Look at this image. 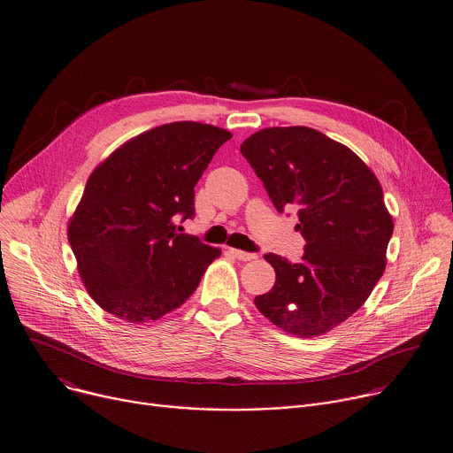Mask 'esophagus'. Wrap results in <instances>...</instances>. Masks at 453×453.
I'll use <instances>...</instances> for the list:
<instances>
[{
    "label": "esophagus",
    "instance_id": "1",
    "mask_svg": "<svg viewBox=\"0 0 453 453\" xmlns=\"http://www.w3.org/2000/svg\"><path fill=\"white\" fill-rule=\"evenodd\" d=\"M229 253H231L234 258L241 260V262H251V260H257V255H255V253L241 251V250H236V248H229Z\"/></svg>",
    "mask_w": 453,
    "mask_h": 453
}]
</instances>
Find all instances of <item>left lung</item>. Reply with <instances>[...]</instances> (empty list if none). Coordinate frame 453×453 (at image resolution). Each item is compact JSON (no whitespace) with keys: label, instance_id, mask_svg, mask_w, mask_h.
<instances>
[{"label":"left lung","instance_id":"obj_1","mask_svg":"<svg viewBox=\"0 0 453 453\" xmlns=\"http://www.w3.org/2000/svg\"><path fill=\"white\" fill-rule=\"evenodd\" d=\"M241 154L279 212L296 207L306 241L301 264L273 253L275 284L260 313L288 334L317 337L356 313L387 265L394 220L372 169L346 145L308 127L264 128Z\"/></svg>","mask_w":453,"mask_h":453}]
</instances>
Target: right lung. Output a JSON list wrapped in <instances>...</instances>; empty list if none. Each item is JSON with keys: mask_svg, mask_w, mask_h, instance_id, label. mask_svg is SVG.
Segmentation results:
<instances>
[{"mask_svg": "<svg viewBox=\"0 0 453 453\" xmlns=\"http://www.w3.org/2000/svg\"><path fill=\"white\" fill-rule=\"evenodd\" d=\"M233 134L176 121L138 134L101 162L68 222V241L90 297L130 323L159 319L200 284L219 248L180 234L195 215V185Z\"/></svg>", "mask_w": 453, "mask_h": 453, "instance_id": "right-lung-1", "label": "right lung"}]
</instances>
